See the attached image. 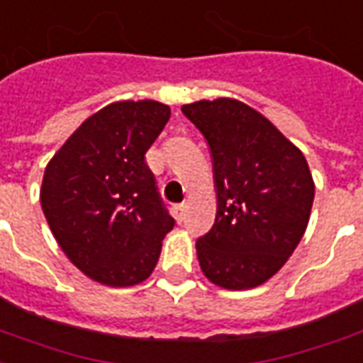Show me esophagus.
<instances>
[{
  "instance_id": "obj_1",
  "label": "esophagus",
  "mask_w": 363,
  "mask_h": 363,
  "mask_svg": "<svg viewBox=\"0 0 363 363\" xmlns=\"http://www.w3.org/2000/svg\"><path fill=\"white\" fill-rule=\"evenodd\" d=\"M174 217H176L177 223H182L184 220V217H186V205L184 203H179V205H174Z\"/></svg>"
}]
</instances>
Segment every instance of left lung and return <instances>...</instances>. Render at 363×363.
Returning a JSON list of instances; mask_svg holds the SVG:
<instances>
[{"instance_id": "8db88e82", "label": "left lung", "mask_w": 363, "mask_h": 363, "mask_svg": "<svg viewBox=\"0 0 363 363\" xmlns=\"http://www.w3.org/2000/svg\"><path fill=\"white\" fill-rule=\"evenodd\" d=\"M211 148L217 217L197 242L203 274L250 289L277 274L305 235L315 184L309 164L264 115L220 97L184 105Z\"/></svg>"}]
</instances>
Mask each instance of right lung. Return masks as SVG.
Here are the masks:
<instances>
[{
	"label": "right lung",
	"instance_id": "obj_1",
	"mask_svg": "<svg viewBox=\"0 0 363 363\" xmlns=\"http://www.w3.org/2000/svg\"><path fill=\"white\" fill-rule=\"evenodd\" d=\"M169 119L152 99L91 115L48 162L40 205L64 254L111 287L145 281L174 228L145 154Z\"/></svg>",
	"mask_w": 363,
	"mask_h": 363
}]
</instances>
